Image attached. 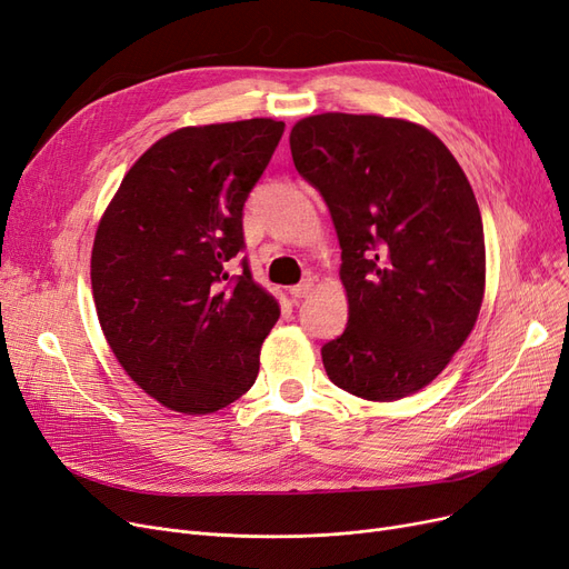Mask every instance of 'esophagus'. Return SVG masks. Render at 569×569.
I'll return each mask as SVG.
<instances>
[{"label": "esophagus", "mask_w": 569, "mask_h": 569, "mask_svg": "<svg viewBox=\"0 0 569 569\" xmlns=\"http://www.w3.org/2000/svg\"><path fill=\"white\" fill-rule=\"evenodd\" d=\"M311 289H313V280H303V282H299V284L291 287V289H289V295L295 297V299H303V297L311 295Z\"/></svg>", "instance_id": "obj_1"}]
</instances>
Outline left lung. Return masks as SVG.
Segmentation results:
<instances>
[{"label": "left lung", "mask_w": 569, "mask_h": 569, "mask_svg": "<svg viewBox=\"0 0 569 569\" xmlns=\"http://www.w3.org/2000/svg\"><path fill=\"white\" fill-rule=\"evenodd\" d=\"M291 159L330 209L349 322L322 347L327 377L368 401L422 389L468 339L485 297V228L437 134L401 118L320 113Z\"/></svg>", "instance_id": "8db88e82"}]
</instances>
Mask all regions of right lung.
Here are the masks:
<instances>
[{"label":"right lung","mask_w":569,"mask_h":569,"mask_svg":"<svg viewBox=\"0 0 569 569\" xmlns=\"http://www.w3.org/2000/svg\"><path fill=\"white\" fill-rule=\"evenodd\" d=\"M282 120L182 128L120 182L92 249L99 325L118 363L170 410L203 416L251 389L278 301L251 278L244 203Z\"/></svg>","instance_id":"obj_1"}]
</instances>
